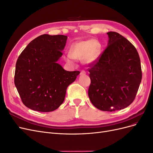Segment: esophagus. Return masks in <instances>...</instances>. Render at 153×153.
Segmentation results:
<instances>
[{"label": "esophagus", "mask_w": 153, "mask_h": 153, "mask_svg": "<svg viewBox=\"0 0 153 153\" xmlns=\"http://www.w3.org/2000/svg\"><path fill=\"white\" fill-rule=\"evenodd\" d=\"M86 74V72L85 71H82L80 72V75H85Z\"/></svg>", "instance_id": "obj_1"}]
</instances>
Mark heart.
<instances>
[{
  "mask_svg": "<svg viewBox=\"0 0 153 153\" xmlns=\"http://www.w3.org/2000/svg\"><path fill=\"white\" fill-rule=\"evenodd\" d=\"M100 53V45L93 39L80 41L74 43L70 49L67 59L71 62L73 59L83 60L87 64H94Z\"/></svg>",
  "mask_w": 153,
  "mask_h": 153,
  "instance_id": "b5f03b06",
  "label": "heart"
}]
</instances>
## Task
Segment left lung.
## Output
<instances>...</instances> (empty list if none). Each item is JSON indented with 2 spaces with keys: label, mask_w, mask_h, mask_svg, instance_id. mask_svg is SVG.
I'll return each instance as SVG.
<instances>
[{
  "label": "left lung",
  "mask_w": 153,
  "mask_h": 153,
  "mask_svg": "<svg viewBox=\"0 0 153 153\" xmlns=\"http://www.w3.org/2000/svg\"><path fill=\"white\" fill-rule=\"evenodd\" d=\"M107 47L89 69L88 96L96 108L112 112L135 99L142 80L140 59L135 47L115 32H108Z\"/></svg>",
  "instance_id": "obj_1"
}]
</instances>
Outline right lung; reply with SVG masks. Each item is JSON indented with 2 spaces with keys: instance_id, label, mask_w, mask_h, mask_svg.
<instances>
[{
  "instance_id": "add662e5",
  "label": "right lung",
  "mask_w": 153,
  "mask_h": 153,
  "mask_svg": "<svg viewBox=\"0 0 153 153\" xmlns=\"http://www.w3.org/2000/svg\"><path fill=\"white\" fill-rule=\"evenodd\" d=\"M68 36L43 34L29 43L16 63L15 85L27 107L52 112L62 105L67 87L80 71H68L57 63Z\"/></svg>"
}]
</instances>
